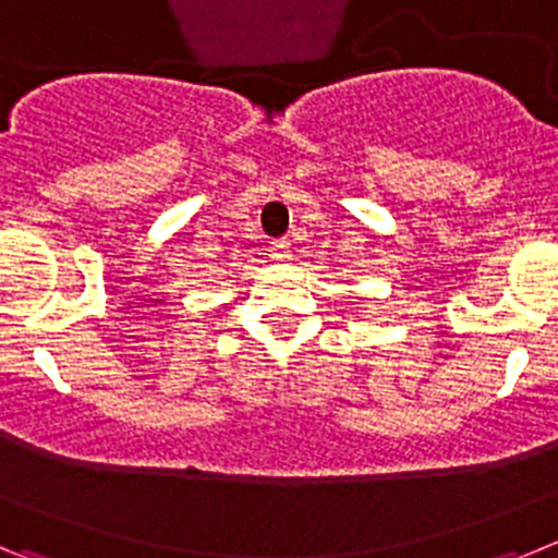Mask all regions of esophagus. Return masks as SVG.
<instances>
[{
  "mask_svg": "<svg viewBox=\"0 0 558 558\" xmlns=\"http://www.w3.org/2000/svg\"><path fill=\"white\" fill-rule=\"evenodd\" d=\"M270 256H274V259H279V263L290 259V243H288V240H276V243L270 245Z\"/></svg>",
  "mask_w": 558,
  "mask_h": 558,
  "instance_id": "obj_1",
  "label": "esophagus"
}]
</instances>
